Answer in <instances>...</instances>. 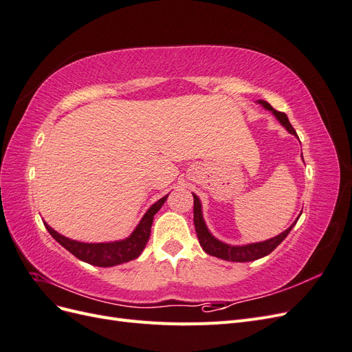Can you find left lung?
Returning a JSON list of instances; mask_svg holds the SVG:
<instances>
[{
	"label": "left lung",
	"mask_w": 352,
	"mask_h": 352,
	"mask_svg": "<svg viewBox=\"0 0 352 352\" xmlns=\"http://www.w3.org/2000/svg\"><path fill=\"white\" fill-rule=\"evenodd\" d=\"M258 104L264 105L265 109L273 111V114L278 117V120L286 127L287 131H289L292 135L296 136V132L292 127V124L287 120V116L285 113L280 111H276L269 102L265 101H258ZM194 195V194H192ZM194 225H195V232H197V236L199 241V245L202 247L207 254L212 255V257H217L221 260H226V261H238V263H247V261H254V260H258L264 255L270 254L278 245L289 235V232L292 230L294 225L291 228H287L283 233L280 235L274 236L269 241H264V242H258V243H251V245H245V247H230V245L223 243L220 241H217L214 236H211V233L208 232V229L206 228V223L202 220V214H201V202L198 199L197 195H194Z\"/></svg>",
	"instance_id": "1"
}]
</instances>
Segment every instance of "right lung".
Returning <instances> with one entry per match:
<instances>
[{"instance_id": "right-lung-1", "label": "right lung", "mask_w": 352, "mask_h": 352, "mask_svg": "<svg viewBox=\"0 0 352 352\" xmlns=\"http://www.w3.org/2000/svg\"><path fill=\"white\" fill-rule=\"evenodd\" d=\"M166 199H167V195L163 197L162 199H158L154 206H151V208L145 212V216L142 217L138 228L133 230L132 235L127 239H123L119 242L85 243V242L72 241L66 236L60 235L58 232L50 228L47 223H45V228L50 232V235L54 238L61 247H65L69 252H72L76 258L85 263H89L92 265H98V267H111V265L122 264L140 257L148 239H150L154 214L160 208H162Z\"/></svg>"}]
</instances>
